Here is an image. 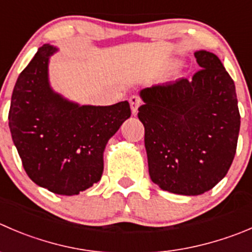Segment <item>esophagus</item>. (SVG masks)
Listing matches in <instances>:
<instances>
[{
	"instance_id": "34e87169",
	"label": "esophagus",
	"mask_w": 252,
	"mask_h": 252,
	"mask_svg": "<svg viewBox=\"0 0 252 252\" xmlns=\"http://www.w3.org/2000/svg\"><path fill=\"white\" fill-rule=\"evenodd\" d=\"M129 103H130V108H131V113L135 114L138 112V108L140 107L141 104V99L139 98L138 96H131L129 98Z\"/></svg>"
}]
</instances>
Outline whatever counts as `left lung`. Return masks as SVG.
I'll use <instances>...</instances> for the list:
<instances>
[{
	"label": "left lung",
	"mask_w": 252,
	"mask_h": 252,
	"mask_svg": "<svg viewBox=\"0 0 252 252\" xmlns=\"http://www.w3.org/2000/svg\"><path fill=\"white\" fill-rule=\"evenodd\" d=\"M194 56L202 69L191 80L141 90L138 113L151 181L183 196L204 193L225 177L240 130L233 79L216 54Z\"/></svg>",
	"instance_id": "1"
}]
</instances>
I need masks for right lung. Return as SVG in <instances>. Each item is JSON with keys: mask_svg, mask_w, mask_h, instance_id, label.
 I'll return each mask as SVG.
<instances>
[{"mask_svg": "<svg viewBox=\"0 0 252 252\" xmlns=\"http://www.w3.org/2000/svg\"><path fill=\"white\" fill-rule=\"evenodd\" d=\"M44 44L14 85L8 126L27 175L50 192L74 196L98 182L109 139L130 117L128 101L80 106L53 91Z\"/></svg>", "mask_w": 252, "mask_h": 252, "instance_id": "obj_1", "label": "right lung"}]
</instances>
